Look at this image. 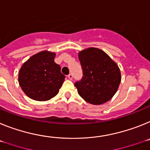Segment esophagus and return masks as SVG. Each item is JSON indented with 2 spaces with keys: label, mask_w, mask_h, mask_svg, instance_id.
Here are the masks:
<instances>
[{
  "label": "esophagus",
  "mask_w": 150,
  "mask_h": 150,
  "mask_svg": "<svg viewBox=\"0 0 150 150\" xmlns=\"http://www.w3.org/2000/svg\"><path fill=\"white\" fill-rule=\"evenodd\" d=\"M68 78H69V79L71 80V79H72V78H73V75H72V74H69V75H68Z\"/></svg>",
  "instance_id": "1"
}]
</instances>
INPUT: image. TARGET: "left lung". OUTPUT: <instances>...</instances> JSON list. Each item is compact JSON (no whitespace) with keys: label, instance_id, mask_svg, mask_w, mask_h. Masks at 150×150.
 Returning <instances> with one entry per match:
<instances>
[{"label":"left lung","instance_id":"8db88e82","mask_svg":"<svg viewBox=\"0 0 150 150\" xmlns=\"http://www.w3.org/2000/svg\"><path fill=\"white\" fill-rule=\"evenodd\" d=\"M83 77L75 83L78 93L86 102L100 105L116 93L121 82L118 65L103 50L90 47L79 52Z\"/></svg>","mask_w":150,"mask_h":150}]
</instances>
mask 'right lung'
<instances>
[{
    "label": "right lung",
    "mask_w": 150,
    "mask_h": 150,
    "mask_svg": "<svg viewBox=\"0 0 150 150\" xmlns=\"http://www.w3.org/2000/svg\"><path fill=\"white\" fill-rule=\"evenodd\" d=\"M56 53L41 51L31 57L19 71V84L29 98L49 100L59 92L65 76L54 62Z\"/></svg>",
    "instance_id": "add662e5"
}]
</instances>
